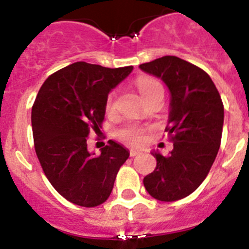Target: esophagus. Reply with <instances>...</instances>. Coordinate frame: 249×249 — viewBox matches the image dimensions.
<instances>
[{
    "mask_svg": "<svg viewBox=\"0 0 249 249\" xmlns=\"http://www.w3.org/2000/svg\"><path fill=\"white\" fill-rule=\"evenodd\" d=\"M141 153H142V152L136 151V149H131V151H129V156H131V157H136V156H140Z\"/></svg>",
    "mask_w": 249,
    "mask_h": 249,
    "instance_id": "obj_1",
    "label": "esophagus"
}]
</instances>
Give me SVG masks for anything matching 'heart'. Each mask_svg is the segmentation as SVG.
I'll list each match as a JSON object with an SVG mask.
<instances>
[{"label": "heart", "instance_id": "1", "mask_svg": "<svg viewBox=\"0 0 249 249\" xmlns=\"http://www.w3.org/2000/svg\"><path fill=\"white\" fill-rule=\"evenodd\" d=\"M138 91L142 94V97L144 98V101L148 100L152 94L155 93L158 89H162V85L158 82L155 78H151V77H141L138 78L137 82H136ZM106 112L107 114H112L116 109V93L111 92L106 101ZM146 133L147 128L141 126H136V124H128V126L123 127L120 131L117 132V136L121 141L126 142V143L132 144V146H140L146 140Z\"/></svg>", "mask_w": 249, "mask_h": 249}]
</instances>
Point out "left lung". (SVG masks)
I'll list each match as a JSON object with an SVG mask.
<instances>
[{
	"label": "left lung",
	"mask_w": 249,
	"mask_h": 249,
	"mask_svg": "<svg viewBox=\"0 0 249 249\" xmlns=\"http://www.w3.org/2000/svg\"><path fill=\"white\" fill-rule=\"evenodd\" d=\"M140 68L168 86L171 112L166 132L173 142L169 155L152 153L157 166L143 178L144 188L158 201H178L198 188L217 157L223 102L208 73L179 57H160Z\"/></svg>",
	"instance_id": "8db88e82"
}]
</instances>
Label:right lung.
<instances>
[{
    "label": "right lung",
    "instance_id": "add662e5",
    "mask_svg": "<svg viewBox=\"0 0 249 249\" xmlns=\"http://www.w3.org/2000/svg\"><path fill=\"white\" fill-rule=\"evenodd\" d=\"M133 70L76 62L51 74L32 106L35 151L50 183L71 203L97 207L107 201L129 153L109 140L101 155L89 153L87 140L105 120L112 89Z\"/></svg>",
    "mask_w": 249,
    "mask_h": 249
}]
</instances>
